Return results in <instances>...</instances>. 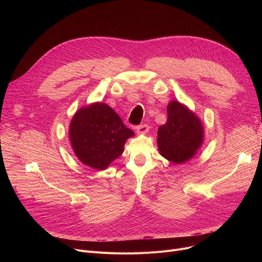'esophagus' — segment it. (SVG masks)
<instances>
[{
	"instance_id": "esophagus-1",
	"label": "esophagus",
	"mask_w": 262,
	"mask_h": 262,
	"mask_svg": "<svg viewBox=\"0 0 262 262\" xmlns=\"http://www.w3.org/2000/svg\"><path fill=\"white\" fill-rule=\"evenodd\" d=\"M148 130H149V126L147 124H142V125H139L137 127L138 135H144V134L148 133Z\"/></svg>"
}]
</instances>
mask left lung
<instances>
[{"mask_svg":"<svg viewBox=\"0 0 262 262\" xmlns=\"http://www.w3.org/2000/svg\"><path fill=\"white\" fill-rule=\"evenodd\" d=\"M167 122L159 127L158 147L162 157L173 164L193 159L204 141V126L188 105L172 100L167 106Z\"/></svg>","mask_w":262,"mask_h":262,"instance_id":"1","label":"left lung"}]
</instances>
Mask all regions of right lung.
<instances>
[{
	"mask_svg": "<svg viewBox=\"0 0 262 262\" xmlns=\"http://www.w3.org/2000/svg\"><path fill=\"white\" fill-rule=\"evenodd\" d=\"M69 141L78 160L87 167L104 170L124 150L135 133L127 128L116 112L104 102L79 108L69 124Z\"/></svg>",
	"mask_w": 262,
	"mask_h": 262,
	"instance_id": "add662e5",
	"label": "right lung"
}]
</instances>
